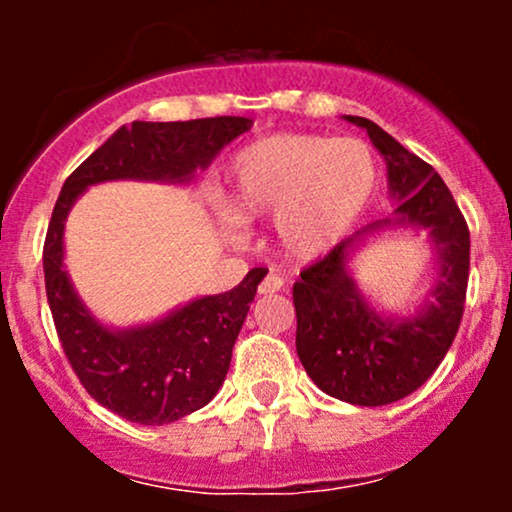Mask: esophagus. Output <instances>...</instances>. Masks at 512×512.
<instances>
[{"instance_id":"34e87169","label":"esophagus","mask_w":512,"mask_h":512,"mask_svg":"<svg viewBox=\"0 0 512 512\" xmlns=\"http://www.w3.org/2000/svg\"><path fill=\"white\" fill-rule=\"evenodd\" d=\"M281 289H284V279H281V276H276V274H267L262 279V284L257 286V293H260V296H269V293H276Z\"/></svg>"}]
</instances>
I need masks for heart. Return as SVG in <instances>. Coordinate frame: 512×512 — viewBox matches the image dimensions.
<instances>
[{
	"mask_svg": "<svg viewBox=\"0 0 512 512\" xmlns=\"http://www.w3.org/2000/svg\"><path fill=\"white\" fill-rule=\"evenodd\" d=\"M378 163L366 142L322 134H272L231 158L223 207L236 221L274 216L281 255L313 262L366 214Z\"/></svg>",
	"mask_w": 512,
	"mask_h": 512,
	"instance_id": "heart-1",
	"label": "heart"
}]
</instances>
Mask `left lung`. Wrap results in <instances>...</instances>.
Wrapping results in <instances>:
<instances>
[{"label": "left lung", "instance_id": "obj_1", "mask_svg": "<svg viewBox=\"0 0 512 512\" xmlns=\"http://www.w3.org/2000/svg\"><path fill=\"white\" fill-rule=\"evenodd\" d=\"M366 129L387 166V192L397 204L303 269L293 284L296 351L310 380L330 397L383 407L419 390L448 354L460 327L469 279V231L443 178L366 117L344 115ZM424 230L432 240L434 284L411 316L380 311L360 291L353 257L373 237Z\"/></svg>", "mask_w": 512, "mask_h": 512}]
</instances>
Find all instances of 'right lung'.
Returning a JSON list of instances; mask_svg holds the SVG:
<instances>
[{"label": "right lung", "instance_id": "obj_1", "mask_svg": "<svg viewBox=\"0 0 512 512\" xmlns=\"http://www.w3.org/2000/svg\"><path fill=\"white\" fill-rule=\"evenodd\" d=\"M248 117L122 125L64 180L45 238V291L64 354L86 392L122 419L173 424L214 399L231 366L233 344L255 301L260 269L236 289L199 296L132 327L98 320L64 264V223L88 187L115 180L190 185L223 146L248 132Z\"/></svg>", "mask_w": 512, "mask_h": 512}]
</instances>
